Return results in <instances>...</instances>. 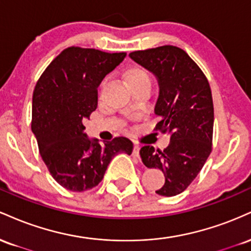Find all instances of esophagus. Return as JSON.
<instances>
[{
  "label": "esophagus",
  "mask_w": 251,
  "mask_h": 251,
  "mask_svg": "<svg viewBox=\"0 0 251 251\" xmlns=\"http://www.w3.org/2000/svg\"><path fill=\"white\" fill-rule=\"evenodd\" d=\"M139 151H140V146L139 145H134L133 154L135 155V157H139Z\"/></svg>",
  "instance_id": "esophagus-1"
}]
</instances>
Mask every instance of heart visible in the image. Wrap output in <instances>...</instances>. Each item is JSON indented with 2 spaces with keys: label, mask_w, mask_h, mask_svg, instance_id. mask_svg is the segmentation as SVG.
Instances as JSON below:
<instances>
[{
  "label": "heart",
  "mask_w": 251,
  "mask_h": 251,
  "mask_svg": "<svg viewBox=\"0 0 251 251\" xmlns=\"http://www.w3.org/2000/svg\"><path fill=\"white\" fill-rule=\"evenodd\" d=\"M125 77L132 89L145 85L151 86V75L145 68L140 67V66H133V67L128 68L125 73Z\"/></svg>",
  "instance_id": "obj_1"
}]
</instances>
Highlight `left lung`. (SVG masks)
<instances>
[{
  "mask_svg": "<svg viewBox=\"0 0 251 251\" xmlns=\"http://www.w3.org/2000/svg\"><path fill=\"white\" fill-rule=\"evenodd\" d=\"M129 57L157 79L154 114L159 123L155 129L170 137L163 152L143 146L140 157L146 168H157L165 175L158 195H179L197 177L211 152L214 103L209 82L194 60L175 46L133 51Z\"/></svg>",
  "mask_w": 251,
  "mask_h": 251,
  "instance_id": "obj_1",
  "label": "left lung"
}]
</instances>
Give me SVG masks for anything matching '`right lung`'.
<instances>
[{"label": "right lung", "mask_w": 251, "mask_h": 251, "mask_svg": "<svg viewBox=\"0 0 251 251\" xmlns=\"http://www.w3.org/2000/svg\"><path fill=\"white\" fill-rule=\"evenodd\" d=\"M125 56L70 47L50 62L34 89L31 131L51 177L70 191L93 189L114 155L132 153L127 138L100 144L83 126L98 107V87Z\"/></svg>", "instance_id": "add662e5"}]
</instances>
